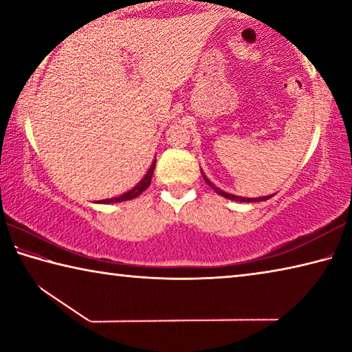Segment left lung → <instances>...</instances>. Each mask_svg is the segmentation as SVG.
I'll list each match as a JSON object with an SVG mask.
<instances>
[{"mask_svg": "<svg viewBox=\"0 0 352 352\" xmlns=\"http://www.w3.org/2000/svg\"><path fill=\"white\" fill-rule=\"evenodd\" d=\"M201 174H204V172H201ZM204 178H205V182H206V184L210 188H212L214 190H216V192L219 194V195H222V197H225V199H230V200H236V201H245V204H248V201H262V200H269L272 195H265V197H258V199H247V197H239V195H234V194H228V192H225V190H222L220 188H217L216 184H212L210 180H208L206 178V175L204 174Z\"/></svg>", "mask_w": 352, "mask_h": 352, "instance_id": "1", "label": "left lung"}]
</instances>
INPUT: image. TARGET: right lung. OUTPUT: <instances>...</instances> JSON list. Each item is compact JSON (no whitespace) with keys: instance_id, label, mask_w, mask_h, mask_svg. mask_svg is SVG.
I'll return each instance as SVG.
<instances>
[{"instance_id":"obj_1","label":"right lung","mask_w":352,"mask_h":352,"mask_svg":"<svg viewBox=\"0 0 352 352\" xmlns=\"http://www.w3.org/2000/svg\"><path fill=\"white\" fill-rule=\"evenodd\" d=\"M155 163H157V160H153V163L151 166V169L147 170V174L144 175V178L136 184V186L133 189L127 190L126 194L119 195V197H115V199H105V200H99L98 204H118V201H126V200H132L135 197H138V195L141 192H144V190L151 186V180H152V175H153V169H155Z\"/></svg>"}]
</instances>
